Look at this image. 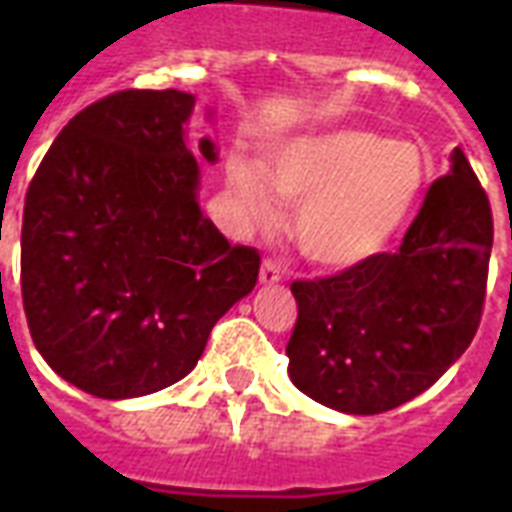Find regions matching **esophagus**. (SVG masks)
<instances>
[{
  "mask_svg": "<svg viewBox=\"0 0 512 512\" xmlns=\"http://www.w3.org/2000/svg\"><path fill=\"white\" fill-rule=\"evenodd\" d=\"M279 279H282V273H279V265L273 263V260H263V265H260V282L276 284Z\"/></svg>",
  "mask_w": 512,
  "mask_h": 512,
  "instance_id": "1",
  "label": "esophagus"
}]
</instances>
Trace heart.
<instances>
[{
  "instance_id": "b5f03b06",
  "label": "heart",
  "mask_w": 512,
  "mask_h": 512,
  "mask_svg": "<svg viewBox=\"0 0 512 512\" xmlns=\"http://www.w3.org/2000/svg\"><path fill=\"white\" fill-rule=\"evenodd\" d=\"M262 171L228 163V193L241 220L265 228L279 217L273 193L298 204L292 236L314 263L349 268L381 255L403 233L432 179L424 147L373 131L303 136L265 152Z\"/></svg>"
}]
</instances>
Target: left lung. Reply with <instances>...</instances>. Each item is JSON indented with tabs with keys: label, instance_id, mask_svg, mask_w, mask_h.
<instances>
[{
	"label": "left lung",
	"instance_id": "obj_1",
	"mask_svg": "<svg viewBox=\"0 0 512 512\" xmlns=\"http://www.w3.org/2000/svg\"><path fill=\"white\" fill-rule=\"evenodd\" d=\"M397 252L292 282L290 378L357 416L392 411L435 384L478 333L494 241L489 195L456 147Z\"/></svg>",
	"mask_w": 512,
	"mask_h": 512
}]
</instances>
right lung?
I'll use <instances>...</instances> for the list:
<instances>
[{"label": "right lung", "mask_w": 512, "mask_h": 512, "mask_svg": "<svg viewBox=\"0 0 512 512\" xmlns=\"http://www.w3.org/2000/svg\"><path fill=\"white\" fill-rule=\"evenodd\" d=\"M193 104L174 88L93 101L26 190L29 333L50 368L93 397H142L185 378L214 322L257 282L260 252L228 244L198 204L185 142ZM198 150L217 158L209 139Z\"/></svg>", "instance_id": "right-lung-1"}]
</instances>
